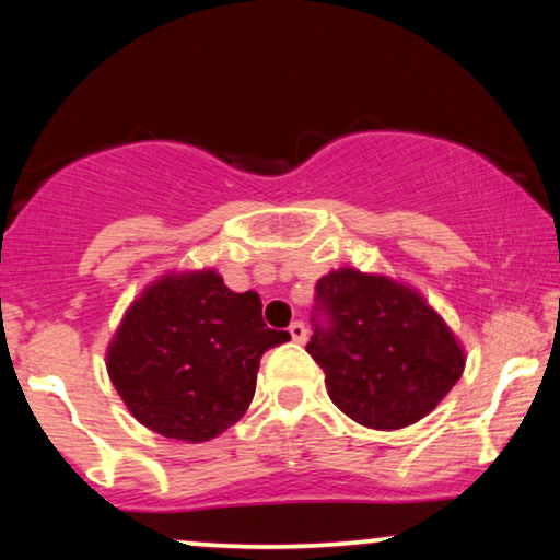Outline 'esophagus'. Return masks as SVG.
<instances>
[{
	"instance_id": "34e87169",
	"label": "esophagus",
	"mask_w": 560,
	"mask_h": 560,
	"mask_svg": "<svg viewBox=\"0 0 560 560\" xmlns=\"http://www.w3.org/2000/svg\"><path fill=\"white\" fill-rule=\"evenodd\" d=\"M288 331H290V336H293V341H298V343H303L305 339H308V328H305L301 320H293Z\"/></svg>"
}]
</instances>
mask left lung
<instances>
[{
    "label": "left lung",
    "instance_id": "left-lung-1",
    "mask_svg": "<svg viewBox=\"0 0 560 560\" xmlns=\"http://www.w3.org/2000/svg\"><path fill=\"white\" fill-rule=\"evenodd\" d=\"M308 354L328 397L359 425L397 431L418 423L462 377V343L425 298L354 267L316 282Z\"/></svg>",
    "mask_w": 560,
    "mask_h": 560
}]
</instances>
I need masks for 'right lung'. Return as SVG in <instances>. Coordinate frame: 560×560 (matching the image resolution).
<instances>
[{
	"mask_svg": "<svg viewBox=\"0 0 560 560\" xmlns=\"http://www.w3.org/2000/svg\"><path fill=\"white\" fill-rule=\"evenodd\" d=\"M255 290L234 293L217 270L167 272L129 305L106 349L129 412L165 439H217L247 412L259 359L285 343Z\"/></svg>",
	"mask_w": 560,
	"mask_h": 560,
	"instance_id": "right-lung-1",
	"label": "right lung"
}]
</instances>
